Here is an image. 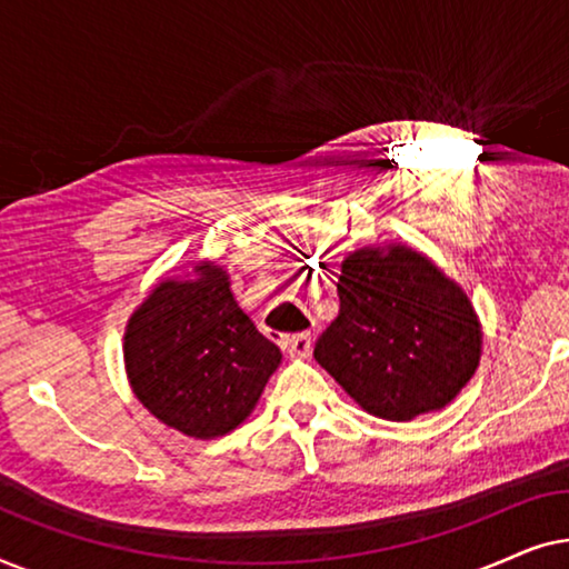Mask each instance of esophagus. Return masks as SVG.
I'll return each mask as SVG.
<instances>
[{"instance_id": "esophagus-1", "label": "esophagus", "mask_w": 569, "mask_h": 569, "mask_svg": "<svg viewBox=\"0 0 569 569\" xmlns=\"http://www.w3.org/2000/svg\"><path fill=\"white\" fill-rule=\"evenodd\" d=\"M284 349L292 360H302L310 355V333H292L284 339Z\"/></svg>"}]
</instances>
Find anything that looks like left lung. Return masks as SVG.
<instances>
[{
  "instance_id": "8db88e82",
  "label": "left lung",
  "mask_w": 569,
  "mask_h": 569,
  "mask_svg": "<svg viewBox=\"0 0 569 569\" xmlns=\"http://www.w3.org/2000/svg\"><path fill=\"white\" fill-rule=\"evenodd\" d=\"M339 316L318 365L372 417L409 422L446 409L481 360V323L463 287L407 243L345 256Z\"/></svg>"
}]
</instances>
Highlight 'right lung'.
<instances>
[{"mask_svg":"<svg viewBox=\"0 0 569 569\" xmlns=\"http://www.w3.org/2000/svg\"><path fill=\"white\" fill-rule=\"evenodd\" d=\"M279 362V347L238 306L217 261L160 279L123 331V368L139 403L193 440L243 425Z\"/></svg>","mask_w":569,"mask_h":569,"instance_id":"obj_1","label":"right lung"}]
</instances>
